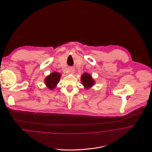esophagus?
Wrapping results in <instances>:
<instances>
[{
	"label": "esophagus",
	"instance_id": "obj_1",
	"mask_svg": "<svg viewBox=\"0 0 152 152\" xmlns=\"http://www.w3.org/2000/svg\"><path fill=\"white\" fill-rule=\"evenodd\" d=\"M69 70H70V72L72 74L74 73L75 71V69L73 67H71L70 69H69Z\"/></svg>",
	"mask_w": 152,
	"mask_h": 152
}]
</instances>
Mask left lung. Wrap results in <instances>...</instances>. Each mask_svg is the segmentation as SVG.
<instances>
[{
  "instance_id": "obj_1",
  "label": "left lung",
  "mask_w": 152,
  "mask_h": 152,
  "mask_svg": "<svg viewBox=\"0 0 152 152\" xmlns=\"http://www.w3.org/2000/svg\"><path fill=\"white\" fill-rule=\"evenodd\" d=\"M81 84L84 86V87H85L86 89H88L89 88H91L95 83L92 76L87 73H84L81 75Z\"/></svg>"
}]
</instances>
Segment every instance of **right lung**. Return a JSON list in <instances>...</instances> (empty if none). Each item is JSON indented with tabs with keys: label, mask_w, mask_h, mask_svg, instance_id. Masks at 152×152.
<instances>
[{
	"label": "right lung",
	"mask_w": 152,
	"mask_h": 152,
	"mask_svg": "<svg viewBox=\"0 0 152 152\" xmlns=\"http://www.w3.org/2000/svg\"><path fill=\"white\" fill-rule=\"evenodd\" d=\"M61 77V75L59 73L54 72L46 77L44 80L45 84L50 89L52 90L55 88L59 82Z\"/></svg>",
	"instance_id": "add662e5"
}]
</instances>
